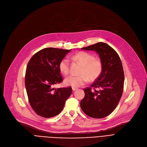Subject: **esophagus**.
<instances>
[{
	"label": "esophagus",
	"instance_id": "1",
	"mask_svg": "<svg viewBox=\"0 0 147 147\" xmlns=\"http://www.w3.org/2000/svg\"><path fill=\"white\" fill-rule=\"evenodd\" d=\"M77 89H78V88H72V90H73V91H75V90H76Z\"/></svg>",
	"mask_w": 147,
	"mask_h": 147
}]
</instances>
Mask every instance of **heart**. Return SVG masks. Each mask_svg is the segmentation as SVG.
I'll return each mask as SVG.
<instances>
[{"label": "heart", "mask_w": 147, "mask_h": 147, "mask_svg": "<svg viewBox=\"0 0 147 147\" xmlns=\"http://www.w3.org/2000/svg\"><path fill=\"white\" fill-rule=\"evenodd\" d=\"M72 58L79 62L82 67L79 75H71L64 80V83L73 88H79L86 84L89 79L95 80L101 75L102 71V63L99 58H95L92 53L86 52L76 53ZM59 71L64 75H67L69 71V61L67 58L62 59L59 63Z\"/></svg>", "instance_id": "obj_1"}]
</instances>
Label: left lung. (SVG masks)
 Returning a JSON list of instances; mask_svg holds the SVG:
<instances>
[{
  "mask_svg": "<svg viewBox=\"0 0 147 147\" xmlns=\"http://www.w3.org/2000/svg\"><path fill=\"white\" fill-rule=\"evenodd\" d=\"M82 49L98 53L102 63V71L90 87L84 89L85 96L80 102L81 109L90 117L104 118L115 109L123 94L125 76L121 61L116 51L103 42ZM95 88L99 90H95Z\"/></svg>",
  "mask_w": 147,
  "mask_h": 147,
  "instance_id": "left-lung-1",
  "label": "left lung"
}]
</instances>
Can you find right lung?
Wrapping results in <instances>:
<instances>
[{"label": "right lung", "instance_id": "right-lung-1", "mask_svg": "<svg viewBox=\"0 0 147 147\" xmlns=\"http://www.w3.org/2000/svg\"><path fill=\"white\" fill-rule=\"evenodd\" d=\"M71 49L44 48L32 57L27 66L25 85L29 103L40 116L51 118L63 110L72 88H53L63 79L58 65Z\"/></svg>", "mask_w": 147, "mask_h": 147}]
</instances>
